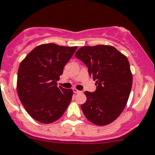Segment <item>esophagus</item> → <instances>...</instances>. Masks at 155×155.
<instances>
[{"mask_svg":"<svg viewBox=\"0 0 155 155\" xmlns=\"http://www.w3.org/2000/svg\"><path fill=\"white\" fill-rule=\"evenodd\" d=\"M73 92H74V93H76V94H79V93H81V92H82L81 91L77 90L76 88H73Z\"/></svg>","mask_w":155,"mask_h":155,"instance_id":"esophagus-1","label":"esophagus"}]
</instances>
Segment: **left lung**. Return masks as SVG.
I'll return each mask as SVG.
<instances>
[{"mask_svg":"<svg viewBox=\"0 0 155 155\" xmlns=\"http://www.w3.org/2000/svg\"><path fill=\"white\" fill-rule=\"evenodd\" d=\"M75 56L86 65L97 85L95 91L85 92L87 101L81 109L91 122L107 125L121 115L127 103L133 83L129 61L107 45L82 46Z\"/></svg>","mask_w":155,"mask_h":155,"instance_id":"1","label":"left lung"}]
</instances>
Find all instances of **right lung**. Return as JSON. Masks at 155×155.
I'll use <instances>...</instances> for the list:
<instances>
[{
  "label": "right lung",
  "mask_w": 155,
  "mask_h": 155,
  "mask_svg": "<svg viewBox=\"0 0 155 155\" xmlns=\"http://www.w3.org/2000/svg\"><path fill=\"white\" fill-rule=\"evenodd\" d=\"M76 48L54 43L40 45L20 64L17 92L25 109L36 121L43 124L57 121L71 102L73 90L58 87L57 81Z\"/></svg>",
  "instance_id": "add662e5"
}]
</instances>
